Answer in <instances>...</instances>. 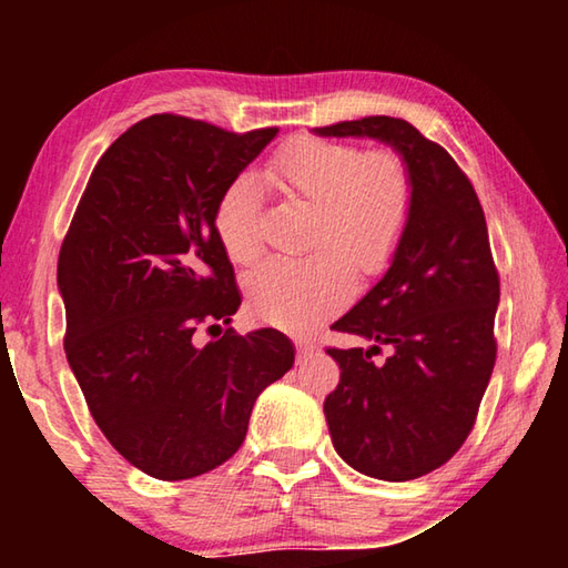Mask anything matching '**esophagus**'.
<instances>
[{"label":"esophagus","instance_id":"1","mask_svg":"<svg viewBox=\"0 0 568 568\" xmlns=\"http://www.w3.org/2000/svg\"><path fill=\"white\" fill-rule=\"evenodd\" d=\"M295 345H297V358H301V361L307 358V355L315 351V343L311 338H297Z\"/></svg>","mask_w":568,"mask_h":568}]
</instances>
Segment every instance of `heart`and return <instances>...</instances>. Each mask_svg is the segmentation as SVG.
Returning a JSON list of instances; mask_svg holds the SVG:
<instances>
[{"mask_svg": "<svg viewBox=\"0 0 568 568\" xmlns=\"http://www.w3.org/2000/svg\"><path fill=\"white\" fill-rule=\"evenodd\" d=\"M267 180L287 197L315 207L307 261H267L247 275L245 291L261 318L301 328L351 295V261L363 275L390 263L413 210V180L396 152H363L345 142L301 140L277 152ZM261 192L253 178L230 182L215 213V230L235 263L261 255Z\"/></svg>", "mask_w": 568, "mask_h": 568, "instance_id": "b5f03b06", "label": "heart"}]
</instances>
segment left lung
I'll return each mask as SVG.
<instances>
[{
    "label": "left lung",
    "mask_w": 568,
    "mask_h": 568,
    "mask_svg": "<svg viewBox=\"0 0 568 568\" xmlns=\"http://www.w3.org/2000/svg\"><path fill=\"white\" fill-rule=\"evenodd\" d=\"M313 134L376 140L410 172V220L386 273L331 325L371 345L328 351L341 383L323 410L351 468L381 480L426 476L464 446L496 361L498 275L484 210L454 158L406 120L376 114ZM381 347L389 358L373 364Z\"/></svg>",
    "instance_id": "8db88e82"
}]
</instances>
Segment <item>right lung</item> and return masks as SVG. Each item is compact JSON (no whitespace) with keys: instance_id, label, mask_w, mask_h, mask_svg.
I'll return each instance as SVG.
<instances>
[{"instance_id":"right-lung-1","label":"right lung","mask_w":568,"mask_h":568,"mask_svg":"<svg viewBox=\"0 0 568 568\" xmlns=\"http://www.w3.org/2000/svg\"><path fill=\"white\" fill-rule=\"evenodd\" d=\"M275 134L178 114L132 124L92 170L62 243L67 363L104 438L152 478L225 464L257 396L293 368L275 328L195 335L227 325L243 301L215 213Z\"/></svg>"}]
</instances>
